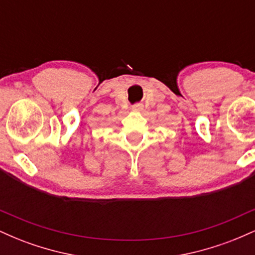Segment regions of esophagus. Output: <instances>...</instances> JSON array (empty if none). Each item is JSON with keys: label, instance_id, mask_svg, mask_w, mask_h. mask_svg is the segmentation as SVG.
Returning <instances> with one entry per match:
<instances>
[{"label": "esophagus", "instance_id": "34e87169", "mask_svg": "<svg viewBox=\"0 0 255 255\" xmlns=\"http://www.w3.org/2000/svg\"><path fill=\"white\" fill-rule=\"evenodd\" d=\"M142 108H144V105H142L141 103H136L131 107V109H133V111H141Z\"/></svg>", "mask_w": 255, "mask_h": 255}]
</instances>
